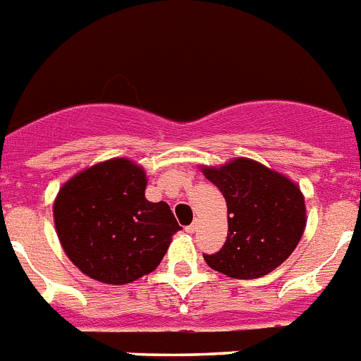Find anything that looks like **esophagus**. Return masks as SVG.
Masks as SVG:
<instances>
[{"instance_id":"obj_1","label":"esophagus","mask_w":361,"mask_h":361,"mask_svg":"<svg viewBox=\"0 0 361 361\" xmlns=\"http://www.w3.org/2000/svg\"><path fill=\"white\" fill-rule=\"evenodd\" d=\"M197 230H199V223H197V221H195V223L190 224V226H186V232L188 233H195Z\"/></svg>"}]
</instances>
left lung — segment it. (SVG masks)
Masks as SVG:
<instances>
[{"label": "left lung", "mask_w": 361, "mask_h": 361, "mask_svg": "<svg viewBox=\"0 0 361 361\" xmlns=\"http://www.w3.org/2000/svg\"><path fill=\"white\" fill-rule=\"evenodd\" d=\"M201 171L221 190L228 208L226 243L217 254L204 255L208 267L235 279H255L288 259L307 226L300 186L245 157Z\"/></svg>", "instance_id": "8db88e82"}]
</instances>
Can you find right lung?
Returning a JSON list of instances; mask_svg holds the SVG:
<instances>
[{
    "label": "right lung",
    "mask_w": 361,
    "mask_h": 361,
    "mask_svg": "<svg viewBox=\"0 0 361 361\" xmlns=\"http://www.w3.org/2000/svg\"><path fill=\"white\" fill-rule=\"evenodd\" d=\"M142 166L116 157L73 175L52 214L61 248L80 272L126 285L153 272L180 230L166 202L146 199Z\"/></svg>",
    "instance_id": "obj_1"
}]
</instances>
